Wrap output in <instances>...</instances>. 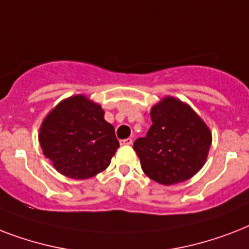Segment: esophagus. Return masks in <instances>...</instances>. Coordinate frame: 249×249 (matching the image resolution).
I'll return each mask as SVG.
<instances>
[{"label":"esophagus","instance_id":"obj_1","mask_svg":"<svg viewBox=\"0 0 249 249\" xmlns=\"http://www.w3.org/2000/svg\"><path fill=\"white\" fill-rule=\"evenodd\" d=\"M120 143L124 144V146H130V144L133 143V141H132V138H126V140L120 141Z\"/></svg>","mask_w":249,"mask_h":249}]
</instances>
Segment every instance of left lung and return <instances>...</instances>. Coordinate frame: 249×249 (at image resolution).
Instances as JSON below:
<instances>
[{"mask_svg": "<svg viewBox=\"0 0 249 249\" xmlns=\"http://www.w3.org/2000/svg\"><path fill=\"white\" fill-rule=\"evenodd\" d=\"M152 125L133 144L144 174L161 185L190 179L204 165L212 133L189 105L165 97L150 111Z\"/></svg>", "mask_w": 249, "mask_h": 249, "instance_id": "8db88e82", "label": "left lung"}]
</instances>
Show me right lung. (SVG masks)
I'll list each match as a JSON object with an SVG mask.
<instances>
[{"instance_id": "obj_1", "label": "right lung", "mask_w": 249, "mask_h": 249, "mask_svg": "<svg viewBox=\"0 0 249 249\" xmlns=\"http://www.w3.org/2000/svg\"><path fill=\"white\" fill-rule=\"evenodd\" d=\"M38 141L54 168L73 179L103 172L120 146L101 106L80 94L62 101L48 113Z\"/></svg>"}]
</instances>
